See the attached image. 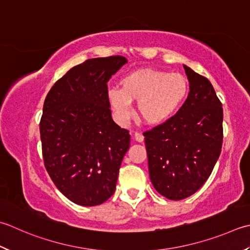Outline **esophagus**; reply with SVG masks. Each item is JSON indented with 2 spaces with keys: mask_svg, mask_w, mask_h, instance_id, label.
Wrapping results in <instances>:
<instances>
[{
  "mask_svg": "<svg viewBox=\"0 0 250 250\" xmlns=\"http://www.w3.org/2000/svg\"><path fill=\"white\" fill-rule=\"evenodd\" d=\"M134 139H135L136 142H139V143H142V142L144 141V135L142 134V133H140V132H135Z\"/></svg>",
  "mask_w": 250,
  "mask_h": 250,
  "instance_id": "obj_1",
  "label": "esophagus"
}]
</instances>
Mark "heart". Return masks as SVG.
<instances>
[{
	"instance_id": "obj_1",
	"label": "heart",
	"mask_w": 250,
	"mask_h": 250,
	"mask_svg": "<svg viewBox=\"0 0 250 250\" xmlns=\"http://www.w3.org/2000/svg\"><path fill=\"white\" fill-rule=\"evenodd\" d=\"M121 89H110L108 101L117 120L128 122L133 116L132 103H138L139 115L146 124L158 125L167 121L182 104L188 91L180 73L142 69L121 80Z\"/></svg>"
}]
</instances>
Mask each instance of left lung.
Segmentation results:
<instances>
[{"instance_id":"obj_1","label":"left lung","mask_w":250,"mask_h":250,"mask_svg":"<svg viewBox=\"0 0 250 250\" xmlns=\"http://www.w3.org/2000/svg\"><path fill=\"white\" fill-rule=\"evenodd\" d=\"M187 101L173 117L146 131L149 178L159 194L184 199L203 187L221 153L223 108L206 77L184 65Z\"/></svg>"}]
</instances>
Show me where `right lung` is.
<instances>
[{"label": "right lung", "mask_w": 250, "mask_h": 250, "mask_svg": "<svg viewBox=\"0 0 250 250\" xmlns=\"http://www.w3.org/2000/svg\"><path fill=\"white\" fill-rule=\"evenodd\" d=\"M124 56L91 58L72 67L47 93L40 121L44 166L56 188L81 206L115 193L129 131L111 118L107 82Z\"/></svg>", "instance_id": "add662e5"}]
</instances>
